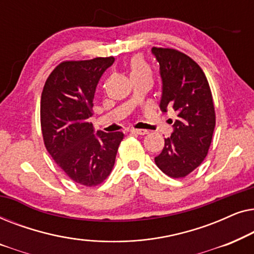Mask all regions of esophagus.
<instances>
[{
	"label": "esophagus",
	"mask_w": 254,
	"mask_h": 254,
	"mask_svg": "<svg viewBox=\"0 0 254 254\" xmlns=\"http://www.w3.org/2000/svg\"><path fill=\"white\" fill-rule=\"evenodd\" d=\"M131 131H133V133H136L138 135H145V134L149 133L147 129H136V128H133Z\"/></svg>",
	"instance_id": "esophagus-1"
}]
</instances>
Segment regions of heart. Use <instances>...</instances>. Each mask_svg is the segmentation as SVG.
<instances>
[{
  "instance_id": "b5f03b06",
  "label": "heart",
  "mask_w": 254,
  "mask_h": 254,
  "mask_svg": "<svg viewBox=\"0 0 254 254\" xmlns=\"http://www.w3.org/2000/svg\"><path fill=\"white\" fill-rule=\"evenodd\" d=\"M130 72L131 75L136 74H149L150 75V67H149L147 62L144 61V59L140 57V55H135L134 58H131L129 62Z\"/></svg>"
}]
</instances>
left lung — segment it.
Segmentation results:
<instances>
[{"label":"left lung","instance_id":"left-lung-1","mask_svg":"<svg viewBox=\"0 0 254 254\" xmlns=\"http://www.w3.org/2000/svg\"><path fill=\"white\" fill-rule=\"evenodd\" d=\"M159 64L163 92L159 107H172L173 133L155 163L166 176L184 178L194 171L209 150L216 123L209 83L199 64L173 48L152 47Z\"/></svg>","mask_w":254,"mask_h":254}]
</instances>
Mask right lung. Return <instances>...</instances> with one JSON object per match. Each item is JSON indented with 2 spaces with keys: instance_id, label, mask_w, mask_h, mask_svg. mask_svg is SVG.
<instances>
[{
  "instance_id": "1",
  "label": "right lung",
  "mask_w": 254,
  "mask_h": 254,
  "mask_svg": "<svg viewBox=\"0 0 254 254\" xmlns=\"http://www.w3.org/2000/svg\"><path fill=\"white\" fill-rule=\"evenodd\" d=\"M113 57L64 61L45 82L40 124L45 147L55 163L75 183L92 187L112 171L123 131L95 134L90 117L100 77Z\"/></svg>"
}]
</instances>
